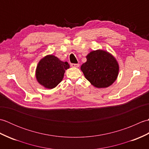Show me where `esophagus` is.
Here are the masks:
<instances>
[{
    "mask_svg": "<svg viewBox=\"0 0 149 149\" xmlns=\"http://www.w3.org/2000/svg\"><path fill=\"white\" fill-rule=\"evenodd\" d=\"M72 67H75V68H78L79 66V64H75V63H72L71 64Z\"/></svg>",
    "mask_w": 149,
    "mask_h": 149,
    "instance_id": "1",
    "label": "esophagus"
}]
</instances>
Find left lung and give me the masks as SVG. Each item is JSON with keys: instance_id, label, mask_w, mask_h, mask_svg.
<instances>
[{"instance_id": "left-lung-1", "label": "left lung", "mask_w": 149, "mask_h": 149, "mask_svg": "<svg viewBox=\"0 0 149 149\" xmlns=\"http://www.w3.org/2000/svg\"><path fill=\"white\" fill-rule=\"evenodd\" d=\"M86 59L81 70L93 86L99 88H107L116 81L119 65L110 53L103 50H93L86 56Z\"/></svg>"}]
</instances>
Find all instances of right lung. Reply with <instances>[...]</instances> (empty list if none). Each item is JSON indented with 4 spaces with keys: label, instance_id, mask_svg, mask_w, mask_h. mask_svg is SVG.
<instances>
[{
    "label": "right lung",
    "instance_id": "right-lung-1",
    "mask_svg": "<svg viewBox=\"0 0 149 149\" xmlns=\"http://www.w3.org/2000/svg\"><path fill=\"white\" fill-rule=\"evenodd\" d=\"M70 68L67 62H63L54 55H47L40 60L36 70L38 82L48 89H52L61 83L66 70Z\"/></svg>",
    "mask_w": 149,
    "mask_h": 149
}]
</instances>
